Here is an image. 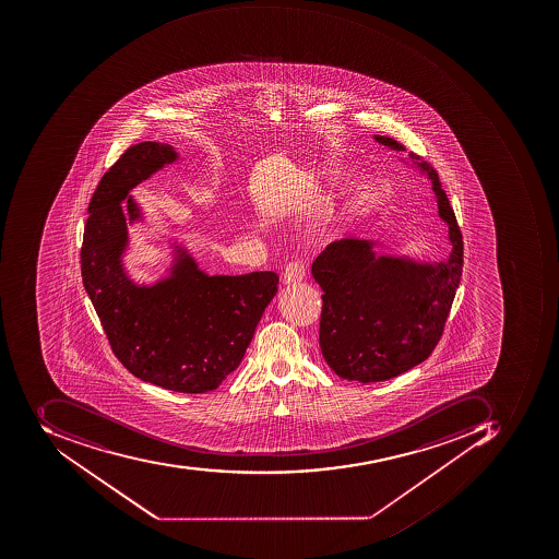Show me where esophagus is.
<instances>
[{"mask_svg": "<svg viewBox=\"0 0 559 559\" xmlns=\"http://www.w3.org/2000/svg\"><path fill=\"white\" fill-rule=\"evenodd\" d=\"M305 276V264L301 259H295L286 264L285 271H283V283L285 285H293L304 280Z\"/></svg>", "mask_w": 559, "mask_h": 559, "instance_id": "1", "label": "esophagus"}]
</instances>
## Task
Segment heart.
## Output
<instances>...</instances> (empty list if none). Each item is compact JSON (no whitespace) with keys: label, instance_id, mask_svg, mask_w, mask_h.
I'll use <instances>...</instances> for the list:
<instances>
[{"label":"heart","instance_id":"obj_1","mask_svg":"<svg viewBox=\"0 0 559 559\" xmlns=\"http://www.w3.org/2000/svg\"><path fill=\"white\" fill-rule=\"evenodd\" d=\"M359 188H361V185H359Z\"/></svg>","mask_w":559,"mask_h":559}]
</instances>
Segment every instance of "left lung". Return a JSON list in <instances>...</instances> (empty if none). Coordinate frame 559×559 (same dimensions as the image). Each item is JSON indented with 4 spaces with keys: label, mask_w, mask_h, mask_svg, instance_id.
<instances>
[{
    "label": "left lung",
    "mask_w": 559,
    "mask_h": 559,
    "mask_svg": "<svg viewBox=\"0 0 559 559\" xmlns=\"http://www.w3.org/2000/svg\"><path fill=\"white\" fill-rule=\"evenodd\" d=\"M380 144L403 151L395 139ZM432 179L439 215L448 222V261L415 264L377 255L374 242L342 239L313 261L322 295L320 349L332 371L347 381L378 383L426 361L441 341L463 273V234L432 164L408 154Z\"/></svg>",
    "instance_id": "1"
}]
</instances>
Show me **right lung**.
<instances>
[{
	"label": "right lung",
	"mask_w": 559,
	"mask_h": 559,
	"mask_svg": "<svg viewBox=\"0 0 559 559\" xmlns=\"http://www.w3.org/2000/svg\"><path fill=\"white\" fill-rule=\"evenodd\" d=\"M175 159L171 145L141 142L103 175L87 205L81 276L115 357L133 377L171 392L205 393L239 368L280 277L273 271L209 276L181 252L169 280L153 288L130 282L120 264L122 200ZM127 210L139 218L132 198Z\"/></svg>",
	"instance_id": "add662e5"
}]
</instances>
